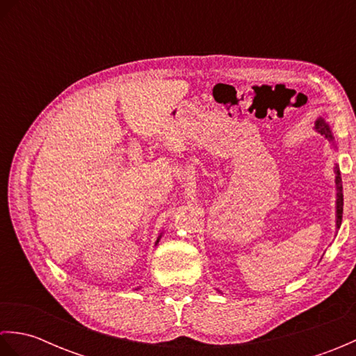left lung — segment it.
Returning a JSON list of instances; mask_svg holds the SVG:
<instances>
[{
    "label": "left lung",
    "instance_id": "1",
    "mask_svg": "<svg viewBox=\"0 0 356 356\" xmlns=\"http://www.w3.org/2000/svg\"><path fill=\"white\" fill-rule=\"evenodd\" d=\"M316 130H318L321 134H324L326 136L327 139H334L332 138V134H330V130H329V127L324 124V120H316ZM335 172H337V190H338V200H337V226L339 228V226H341V220H343V184H341V174H339V168L338 166H335Z\"/></svg>",
    "mask_w": 356,
    "mask_h": 356
}]
</instances>
